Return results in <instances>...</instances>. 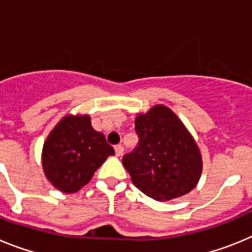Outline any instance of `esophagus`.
Listing matches in <instances>:
<instances>
[{"label":"esophagus","mask_w":252,"mask_h":252,"mask_svg":"<svg viewBox=\"0 0 252 252\" xmlns=\"http://www.w3.org/2000/svg\"><path fill=\"white\" fill-rule=\"evenodd\" d=\"M115 151H116V155H117V157H121L122 154H124V146L116 145L115 146Z\"/></svg>","instance_id":"esophagus-1"}]
</instances>
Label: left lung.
<instances>
[{"label": "left lung", "instance_id": "1", "mask_svg": "<svg viewBox=\"0 0 252 252\" xmlns=\"http://www.w3.org/2000/svg\"><path fill=\"white\" fill-rule=\"evenodd\" d=\"M139 144L122 158L133 186L155 201L182 197L195 188L202 155L194 139L170 108L157 104L135 119Z\"/></svg>", "mask_w": 252, "mask_h": 252}]
</instances>
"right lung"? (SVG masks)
Returning <instances> with one entry per match:
<instances>
[{
    "instance_id": "1",
    "label": "right lung",
    "mask_w": 252,
    "mask_h": 252,
    "mask_svg": "<svg viewBox=\"0 0 252 252\" xmlns=\"http://www.w3.org/2000/svg\"><path fill=\"white\" fill-rule=\"evenodd\" d=\"M115 155L103 133L95 131L88 115H68L44 142L43 169L58 190L75 193L90 183L94 171Z\"/></svg>"
}]
</instances>
